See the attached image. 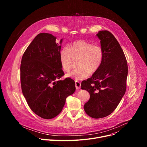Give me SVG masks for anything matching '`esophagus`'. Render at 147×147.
<instances>
[{"label": "esophagus", "mask_w": 147, "mask_h": 147, "mask_svg": "<svg viewBox=\"0 0 147 147\" xmlns=\"http://www.w3.org/2000/svg\"><path fill=\"white\" fill-rule=\"evenodd\" d=\"M75 86L77 90H79L81 87V82L78 81H75Z\"/></svg>", "instance_id": "obj_1"}]
</instances>
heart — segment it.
<instances>
[{
  "label": "heart",
  "instance_id": "obj_1",
  "mask_svg": "<svg viewBox=\"0 0 147 147\" xmlns=\"http://www.w3.org/2000/svg\"><path fill=\"white\" fill-rule=\"evenodd\" d=\"M103 50L99 45L85 40H77L67 48L62 49L59 53L61 67L65 71H70L74 65V60L79 58L77 66L67 74V76L80 80L87 78L96 72L103 60Z\"/></svg>",
  "mask_w": 147,
  "mask_h": 147
}]
</instances>
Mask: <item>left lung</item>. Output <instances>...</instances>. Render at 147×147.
I'll return each mask as SVG.
<instances>
[{
  "instance_id": "1",
  "label": "left lung",
  "mask_w": 147,
  "mask_h": 147,
  "mask_svg": "<svg viewBox=\"0 0 147 147\" xmlns=\"http://www.w3.org/2000/svg\"><path fill=\"white\" fill-rule=\"evenodd\" d=\"M96 35L103 50V62L91 78L82 81L81 88L90 95L84 105L86 113L99 119L111 114L124 95L128 66L123 49L111 32L100 31Z\"/></svg>"
}]
</instances>
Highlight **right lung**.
Listing matches in <instances>:
<instances>
[{"label": "right lung", "instance_id": "1", "mask_svg": "<svg viewBox=\"0 0 147 147\" xmlns=\"http://www.w3.org/2000/svg\"><path fill=\"white\" fill-rule=\"evenodd\" d=\"M60 40V44L61 43ZM61 46L51 34L40 33L24 52L21 61L20 81L24 96L30 109L38 116L51 119L62 111L67 97L75 90L65 75L60 63Z\"/></svg>", "mask_w": 147, "mask_h": 147}]
</instances>
